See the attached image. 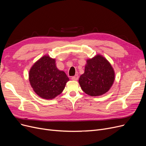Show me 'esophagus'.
Returning <instances> with one entry per match:
<instances>
[{
	"label": "esophagus",
	"instance_id": "obj_1",
	"mask_svg": "<svg viewBox=\"0 0 146 146\" xmlns=\"http://www.w3.org/2000/svg\"><path fill=\"white\" fill-rule=\"evenodd\" d=\"M78 79H79V76H78V75H75V76H73V77L72 78V80H74V81L78 80Z\"/></svg>",
	"mask_w": 146,
	"mask_h": 146
}]
</instances>
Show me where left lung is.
Segmentation results:
<instances>
[{"label": "left lung", "mask_w": 146, "mask_h": 146, "mask_svg": "<svg viewBox=\"0 0 146 146\" xmlns=\"http://www.w3.org/2000/svg\"><path fill=\"white\" fill-rule=\"evenodd\" d=\"M114 80L115 72L110 63L102 55L97 54L87 60L85 72L80 76L79 83L86 94L98 96L111 89Z\"/></svg>", "instance_id": "obj_1"}]
</instances>
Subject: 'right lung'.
I'll return each instance as SVG.
<instances>
[{"label":"right lung","mask_w":146,"mask_h":146,"mask_svg":"<svg viewBox=\"0 0 146 146\" xmlns=\"http://www.w3.org/2000/svg\"><path fill=\"white\" fill-rule=\"evenodd\" d=\"M68 78L57 68L56 59L45 55L29 71V81L35 94L44 99H52L63 91Z\"/></svg>","instance_id":"1"}]
</instances>
